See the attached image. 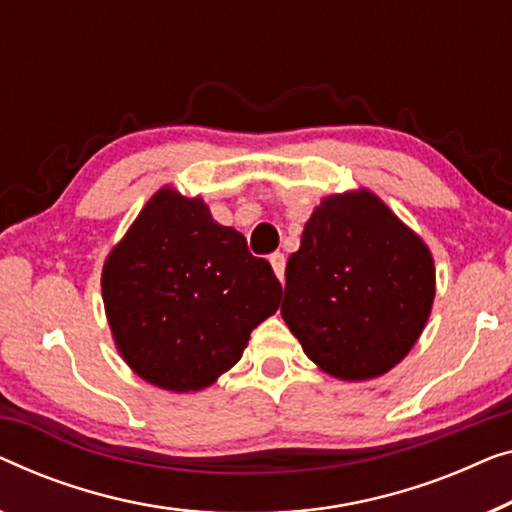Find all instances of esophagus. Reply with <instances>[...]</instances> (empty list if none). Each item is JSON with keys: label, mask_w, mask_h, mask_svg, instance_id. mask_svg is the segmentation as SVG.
Instances as JSON below:
<instances>
[{"label": "esophagus", "mask_w": 512, "mask_h": 512, "mask_svg": "<svg viewBox=\"0 0 512 512\" xmlns=\"http://www.w3.org/2000/svg\"><path fill=\"white\" fill-rule=\"evenodd\" d=\"M270 265H272L274 274H277V279L284 281V270H286V258H284V254H272V256H270Z\"/></svg>", "instance_id": "esophagus-1"}]
</instances>
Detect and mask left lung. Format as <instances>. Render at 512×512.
<instances>
[{
  "label": "left lung",
  "instance_id": "left-lung-1",
  "mask_svg": "<svg viewBox=\"0 0 512 512\" xmlns=\"http://www.w3.org/2000/svg\"><path fill=\"white\" fill-rule=\"evenodd\" d=\"M436 291L427 244L372 191L323 198L286 263L281 316L311 362L367 381L406 358Z\"/></svg>",
  "mask_w": 512,
  "mask_h": 512
}]
</instances>
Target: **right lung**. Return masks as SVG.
Here are the masks:
<instances>
[{
  "label": "right lung",
  "instance_id": "add662e5",
  "mask_svg": "<svg viewBox=\"0 0 512 512\" xmlns=\"http://www.w3.org/2000/svg\"><path fill=\"white\" fill-rule=\"evenodd\" d=\"M101 293L115 346L140 379L173 392L212 385L279 309L281 284L203 198L164 187L110 251Z\"/></svg>",
  "mask_w": 512,
  "mask_h": 512
}]
</instances>
